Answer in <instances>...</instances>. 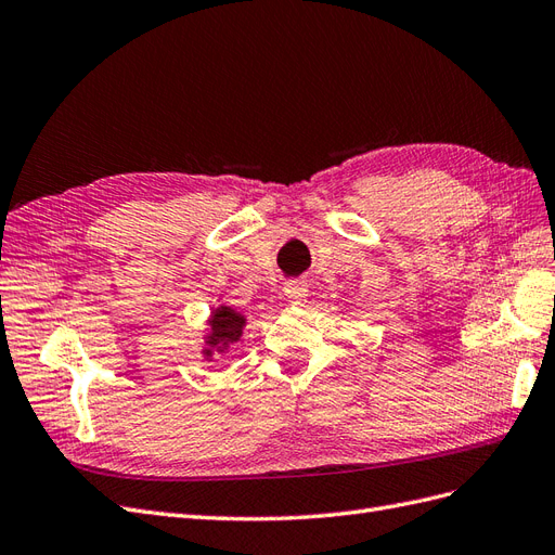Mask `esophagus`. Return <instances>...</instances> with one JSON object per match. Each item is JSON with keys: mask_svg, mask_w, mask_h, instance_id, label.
I'll return each instance as SVG.
<instances>
[{"mask_svg": "<svg viewBox=\"0 0 555 555\" xmlns=\"http://www.w3.org/2000/svg\"><path fill=\"white\" fill-rule=\"evenodd\" d=\"M284 296L292 306H306L308 304V284L306 282H287V287H284Z\"/></svg>", "mask_w": 555, "mask_h": 555, "instance_id": "esophagus-1", "label": "esophagus"}]
</instances>
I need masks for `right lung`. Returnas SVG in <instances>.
<instances>
[{
    "instance_id": "obj_1",
    "label": "right lung",
    "mask_w": 555,
    "mask_h": 555,
    "mask_svg": "<svg viewBox=\"0 0 555 555\" xmlns=\"http://www.w3.org/2000/svg\"><path fill=\"white\" fill-rule=\"evenodd\" d=\"M206 335H204V347H201V357L204 361H212L217 354L224 357L229 349L241 343L247 326V317L238 312L236 308L220 304L210 310L206 319Z\"/></svg>"
}]
</instances>
